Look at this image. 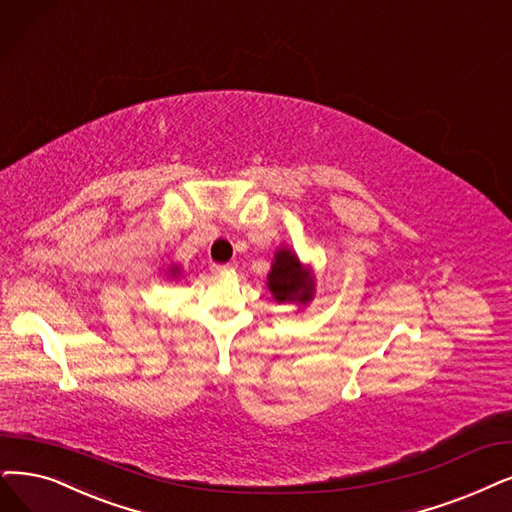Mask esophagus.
Masks as SVG:
<instances>
[{
	"label": "esophagus",
	"mask_w": 512,
	"mask_h": 512,
	"mask_svg": "<svg viewBox=\"0 0 512 512\" xmlns=\"http://www.w3.org/2000/svg\"><path fill=\"white\" fill-rule=\"evenodd\" d=\"M229 271H233V267L231 264H212V273H229Z\"/></svg>",
	"instance_id": "1"
}]
</instances>
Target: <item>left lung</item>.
<instances>
[{
  "mask_svg": "<svg viewBox=\"0 0 512 512\" xmlns=\"http://www.w3.org/2000/svg\"><path fill=\"white\" fill-rule=\"evenodd\" d=\"M267 288L279 304L296 302L306 306L315 298V269L304 264L288 245H279L267 275Z\"/></svg>",
  "mask_w": 512,
  "mask_h": 512,
  "instance_id": "8db88e82",
  "label": "left lung"
}]
</instances>
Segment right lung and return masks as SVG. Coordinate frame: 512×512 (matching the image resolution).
<instances>
[{"instance_id":"1","label":"right lung","mask_w":512,"mask_h":512,"mask_svg":"<svg viewBox=\"0 0 512 512\" xmlns=\"http://www.w3.org/2000/svg\"><path fill=\"white\" fill-rule=\"evenodd\" d=\"M163 273H166V277L168 279H178L180 275H182V267H180V264H168V267H166V271H163Z\"/></svg>"}]
</instances>
